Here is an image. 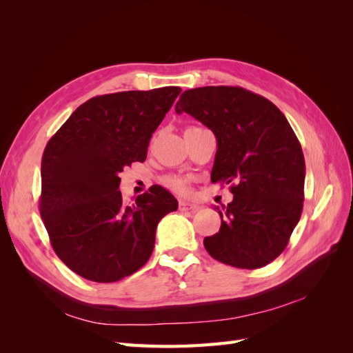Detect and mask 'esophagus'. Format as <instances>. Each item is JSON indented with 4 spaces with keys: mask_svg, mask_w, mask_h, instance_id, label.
Segmentation results:
<instances>
[{
    "mask_svg": "<svg viewBox=\"0 0 353 353\" xmlns=\"http://www.w3.org/2000/svg\"><path fill=\"white\" fill-rule=\"evenodd\" d=\"M179 210L181 212H196L199 210L197 205H193V203L185 201V200H179Z\"/></svg>",
    "mask_w": 353,
    "mask_h": 353,
    "instance_id": "obj_1",
    "label": "esophagus"
}]
</instances>
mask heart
<instances>
[{
  "mask_svg": "<svg viewBox=\"0 0 353 353\" xmlns=\"http://www.w3.org/2000/svg\"><path fill=\"white\" fill-rule=\"evenodd\" d=\"M166 185H168L170 190H174L175 193H179V194H185V193H188V191H190L188 184L185 183V181L181 179V178H176V176L168 178V179H166Z\"/></svg>",
  "mask_w": 353,
  "mask_h": 353,
  "instance_id": "obj_1",
  "label": "heart"
}]
</instances>
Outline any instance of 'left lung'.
<instances>
[{
  "label": "left lung",
  "instance_id": "8db88e82",
  "mask_svg": "<svg viewBox=\"0 0 353 353\" xmlns=\"http://www.w3.org/2000/svg\"><path fill=\"white\" fill-rule=\"evenodd\" d=\"M175 112L215 134L212 183L231 184L234 199L218 209L221 228L203 240L213 259L256 270L283 253L303 209L305 157L281 110L240 87L181 94Z\"/></svg>",
  "mask_w": 353,
  "mask_h": 353
}]
</instances>
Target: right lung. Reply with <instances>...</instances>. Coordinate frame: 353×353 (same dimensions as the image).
<instances>
[{
	"label": "right lung",
	"mask_w": 353,
	"mask_h": 353,
	"mask_svg": "<svg viewBox=\"0 0 353 353\" xmlns=\"http://www.w3.org/2000/svg\"><path fill=\"white\" fill-rule=\"evenodd\" d=\"M179 87L122 91L81 104L51 137L41 162V218L56 254L95 283H114L150 259L156 228L178 209L160 185L125 205L119 174L144 162Z\"/></svg>",
	"instance_id": "obj_1"
}]
</instances>
